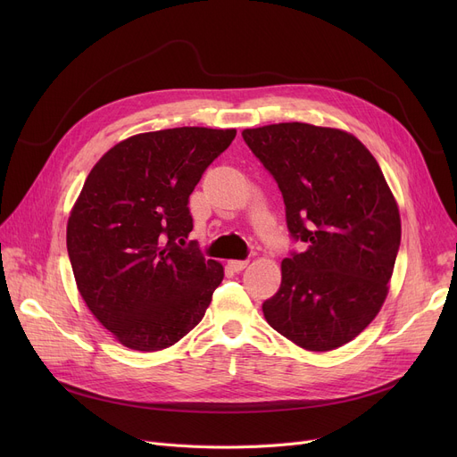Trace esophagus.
<instances>
[{
  "mask_svg": "<svg viewBox=\"0 0 457 457\" xmlns=\"http://www.w3.org/2000/svg\"><path fill=\"white\" fill-rule=\"evenodd\" d=\"M228 267L231 270H235V272H241V270H245L248 267V261H237V259H233V261H228Z\"/></svg>",
  "mask_w": 457,
  "mask_h": 457,
  "instance_id": "34e87169",
  "label": "esophagus"
}]
</instances>
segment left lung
Returning <instances> with one entry per match:
<instances>
[{"mask_svg": "<svg viewBox=\"0 0 457 457\" xmlns=\"http://www.w3.org/2000/svg\"><path fill=\"white\" fill-rule=\"evenodd\" d=\"M278 181L287 228L305 243L281 261L267 322L309 352L353 341L379 313L400 246V211L374 155L352 133L303 122L245 129Z\"/></svg>", "mask_w": 457, "mask_h": 457, "instance_id": "8db88e82", "label": "left lung"}]
</instances>
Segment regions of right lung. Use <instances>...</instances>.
Instances as JSON below:
<instances>
[{
  "label": "right lung",
  "mask_w": 457,
  "mask_h": 457,
  "mask_svg": "<svg viewBox=\"0 0 457 457\" xmlns=\"http://www.w3.org/2000/svg\"><path fill=\"white\" fill-rule=\"evenodd\" d=\"M237 129L138 133L94 164L70 211L66 246L90 313L126 348H170L205 315L224 279L195 246L188 196Z\"/></svg>",
  "instance_id": "add662e5"
}]
</instances>
